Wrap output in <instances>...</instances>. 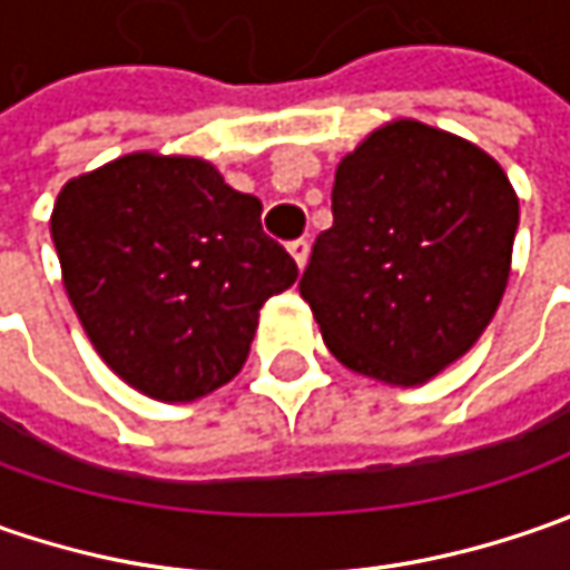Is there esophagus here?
I'll return each mask as SVG.
<instances>
[{"instance_id": "esophagus-1", "label": "esophagus", "mask_w": 570, "mask_h": 570, "mask_svg": "<svg viewBox=\"0 0 570 570\" xmlns=\"http://www.w3.org/2000/svg\"><path fill=\"white\" fill-rule=\"evenodd\" d=\"M288 253L295 256V263L301 266V269H304V266H307V256H311V244H307L304 237H297V240H292V244H288Z\"/></svg>"}]
</instances>
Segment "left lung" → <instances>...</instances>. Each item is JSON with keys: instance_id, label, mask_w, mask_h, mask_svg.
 Returning a JSON list of instances; mask_svg holds the SVG:
<instances>
[{"instance_id": "8db88e82", "label": "left lung", "mask_w": 570, "mask_h": 570, "mask_svg": "<svg viewBox=\"0 0 570 570\" xmlns=\"http://www.w3.org/2000/svg\"><path fill=\"white\" fill-rule=\"evenodd\" d=\"M517 222L514 189L482 148L396 120L336 167L333 228L297 288L345 367L412 386L489 326Z\"/></svg>"}]
</instances>
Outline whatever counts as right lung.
<instances>
[{
	"label": "right lung",
	"instance_id": "obj_1",
	"mask_svg": "<svg viewBox=\"0 0 570 570\" xmlns=\"http://www.w3.org/2000/svg\"><path fill=\"white\" fill-rule=\"evenodd\" d=\"M259 212L196 158L126 155L62 187L50 218L62 282L122 381L189 403L244 367L259 307L297 278Z\"/></svg>",
	"mask_w": 570,
	"mask_h": 570
}]
</instances>
